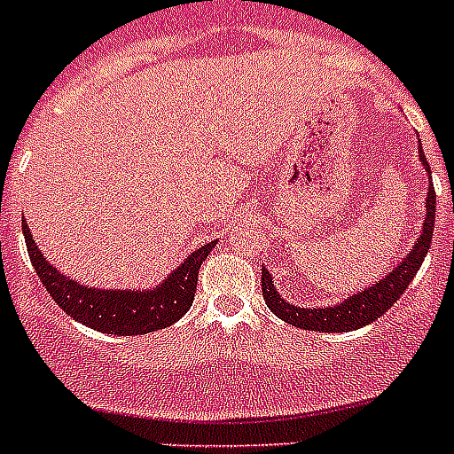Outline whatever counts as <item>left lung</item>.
I'll use <instances>...</instances> for the list:
<instances>
[{
  "instance_id": "left-lung-1",
  "label": "left lung",
  "mask_w": 454,
  "mask_h": 454,
  "mask_svg": "<svg viewBox=\"0 0 454 454\" xmlns=\"http://www.w3.org/2000/svg\"><path fill=\"white\" fill-rule=\"evenodd\" d=\"M419 159L423 163L425 172L430 175V163L425 159L423 147H419ZM434 215H436V195L434 186L430 184L427 191V200H425V220L420 227V236L416 239L414 247L404 256L398 266L393 268L384 279L375 282L372 286L364 288L359 293H352L350 298L343 302L332 304V307H298V304L288 302L279 295L275 288L272 275L268 268L262 270V291L263 300H266L268 309L277 318H282L284 323L300 327V330L309 332H352L359 327H366L372 320H377L382 314H387L393 304L398 302V298L407 291L409 282L414 279L419 268L423 266V259L430 250L432 234H434Z\"/></svg>"
}]
</instances>
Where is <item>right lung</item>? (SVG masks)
Here are the masks:
<instances>
[{
	"instance_id": "obj_1",
	"label": "right lung",
	"mask_w": 454,
	"mask_h": 454,
	"mask_svg": "<svg viewBox=\"0 0 454 454\" xmlns=\"http://www.w3.org/2000/svg\"><path fill=\"white\" fill-rule=\"evenodd\" d=\"M24 240L29 250L31 263L38 272L43 286L50 291L51 300L66 311L70 318L88 325L102 334H150L177 323L195 298L198 272L208 256L215 240L202 246L179 263L170 275L150 288H95L79 284L70 275H63L54 263L43 256L31 236L29 224L22 223Z\"/></svg>"
}]
</instances>
